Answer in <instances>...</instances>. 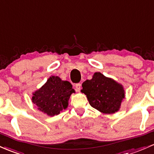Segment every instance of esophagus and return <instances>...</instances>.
Instances as JSON below:
<instances>
[{
  "instance_id": "esophagus-1",
  "label": "esophagus",
  "mask_w": 154,
  "mask_h": 154,
  "mask_svg": "<svg viewBox=\"0 0 154 154\" xmlns=\"http://www.w3.org/2000/svg\"><path fill=\"white\" fill-rule=\"evenodd\" d=\"M75 88H76V91H78V92H80V90H81V84L80 83H77L75 85Z\"/></svg>"
}]
</instances>
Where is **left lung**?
<instances>
[{"mask_svg": "<svg viewBox=\"0 0 154 154\" xmlns=\"http://www.w3.org/2000/svg\"><path fill=\"white\" fill-rule=\"evenodd\" d=\"M81 92L87 96L92 107L104 114H113L121 108L125 98L124 86L101 72H95L91 80L82 84Z\"/></svg>", "mask_w": 154, "mask_h": 154, "instance_id": "left-lung-1", "label": "left lung"}]
</instances>
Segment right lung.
I'll use <instances>...</instances> for the list:
<instances>
[{
  "label": "right lung",
  "mask_w": 154,
  "mask_h": 154,
  "mask_svg": "<svg viewBox=\"0 0 154 154\" xmlns=\"http://www.w3.org/2000/svg\"><path fill=\"white\" fill-rule=\"evenodd\" d=\"M73 93L75 91L69 81L62 80L58 76H51L33 93L31 100L38 110L48 116H54L68 107L69 98Z\"/></svg>",
  "instance_id": "1"
}]
</instances>
